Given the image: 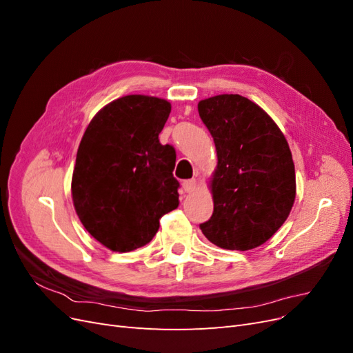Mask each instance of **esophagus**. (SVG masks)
I'll list each match as a JSON object with an SVG mask.
<instances>
[{"mask_svg":"<svg viewBox=\"0 0 353 353\" xmlns=\"http://www.w3.org/2000/svg\"><path fill=\"white\" fill-rule=\"evenodd\" d=\"M196 187H197L196 179H185L184 183H183V188H184L185 193H193V191L196 190Z\"/></svg>","mask_w":353,"mask_h":353,"instance_id":"1","label":"esophagus"}]
</instances>
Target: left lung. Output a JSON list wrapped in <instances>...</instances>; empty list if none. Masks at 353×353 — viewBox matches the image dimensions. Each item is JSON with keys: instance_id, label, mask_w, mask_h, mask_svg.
I'll return each instance as SVG.
<instances>
[{"instance_id": "8db88e82", "label": "left lung", "mask_w": 353, "mask_h": 353, "mask_svg": "<svg viewBox=\"0 0 353 353\" xmlns=\"http://www.w3.org/2000/svg\"><path fill=\"white\" fill-rule=\"evenodd\" d=\"M197 108L218 154L213 213L200 230L222 249L258 248L283 225L294 203V163L287 140L258 104L239 94L201 100Z\"/></svg>"}]
</instances>
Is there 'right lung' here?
<instances>
[{
  "instance_id": "add662e5",
  "label": "right lung",
  "mask_w": 353,
  "mask_h": 353,
  "mask_svg": "<svg viewBox=\"0 0 353 353\" xmlns=\"http://www.w3.org/2000/svg\"><path fill=\"white\" fill-rule=\"evenodd\" d=\"M169 113L166 100L126 95L95 114L82 137L73 205L85 230L110 250L152 241L160 218L179 205L175 148L159 141Z\"/></svg>"
}]
</instances>
